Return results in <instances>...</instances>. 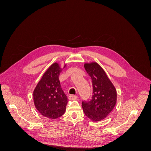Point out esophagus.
<instances>
[{
    "label": "esophagus",
    "mask_w": 151,
    "mask_h": 151,
    "mask_svg": "<svg viewBox=\"0 0 151 151\" xmlns=\"http://www.w3.org/2000/svg\"><path fill=\"white\" fill-rule=\"evenodd\" d=\"M68 98H69V99L70 100H74V99H76L77 98V96L76 95H70L69 97H68Z\"/></svg>",
    "instance_id": "34e87169"
}]
</instances>
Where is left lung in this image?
I'll use <instances>...</instances> for the list:
<instances>
[{
	"label": "left lung",
	"mask_w": 151,
	"mask_h": 151,
	"mask_svg": "<svg viewBox=\"0 0 151 151\" xmlns=\"http://www.w3.org/2000/svg\"><path fill=\"white\" fill-rule=\"evenodd\" d=\"M84 68L92 79L93 95L88 101H83L85 115L94 122L103 120L115 107L116 91L106 73L96 62L85 63Z\"/></svg>",
	"instance_id": "obj_1"
}]
</instances>
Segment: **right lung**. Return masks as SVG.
Listing matches in <instances>:
<instances>
[{
	"label": "right lung",
	"mask_w": 151,
	"mask_h": 151,
	"mask_svg": "<svg viewBox=\"0 0 151 151\" xmlns=\"http://www.w3.org/2000/svg\"><path fill=\"white\" fill-rule=\"evenodd\" d=\"M61 70L57 63H53L45 72L33 92L36 108L43 116L51 119L63 115L67 103V98L58 79Z\"/></svg>",
	"instance_id": "right-lung-1"
}]
</instances>
